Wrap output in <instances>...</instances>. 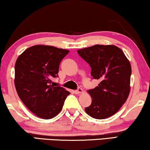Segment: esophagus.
<instances>
[{
  "label": "esophagus",
  "instance_id": "obj_1",
  "mask_svg": "<svg viewBox=\"0 0 150 150\" xmlns=\"http://www.w3.org/2000/svg\"><path fill=\"white\" fill-rule=\"evenodd\" d=\"M82 92H83V90L81 88H79L77 90L74 91V93L76 94H80V93H82Z\"/></svg>",
  "mask_w": 150,
  "mask_h": 150
}]
</instances>
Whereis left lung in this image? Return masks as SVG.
Listing matches in <instances>:
<instances>
[{
  "label": "left lung",
  "mask_w": 150,
  "mask_h": 150,
  "mask_svg": "<svg viewBox=\"0 0 150 150\" xmlns=\"http://www.w3.org/2000/svg\"><path fill=\"white\" fill-rule=\"evenodd\" d=\"M77 52L89 64L93 79L100 80L98 86L88 91L92 103L84 110L94 118H109L120 109L129 97L131 64L115 45H96Z\"/></svg>",
  "instance_id": "left-lung-1"
}]
</instances>
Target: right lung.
<instances>
[{
	"instance_id": "add662e5",
	"label": "right lung",
	"mask_w": 150,
	"mask_h": 150,
	"mask_svg": "<svg viewBox=\"0 0 150 150\" xmlns=\"http://www.w3.org/2000/svg\"><path fill=\"white\" fill-rule=\"evenodd\" d=\"M68 50L35 45L19 56L15 65V86L24 105L36 116L51 119L62 110L69 91L51 84L58 76L60 62Z\"/></svg>"
}]
</instances>
